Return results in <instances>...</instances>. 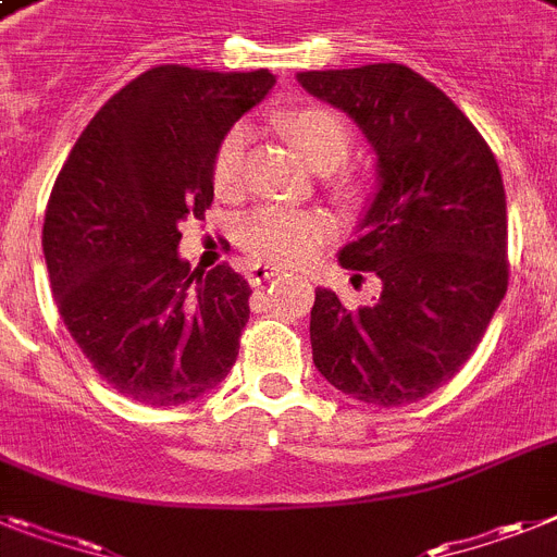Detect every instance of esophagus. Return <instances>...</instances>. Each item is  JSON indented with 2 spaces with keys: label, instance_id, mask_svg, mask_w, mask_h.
Wrapping results in <instances>:
<instances>
[{
  "label": "esophagus",
  "instance_id": "34e87169",
  "mask_svg": "<svg viewBox=\"0 0 557 557\" xmlns=\"http://www.w3.org/2000/svg\"><path fill=\"white\" fill-rule=\"evenodd\" d=\"M277 274H280L277 265L255 263V265H249V271H246V280H249L251 286H260V283H265V280H274Z\"/></svg>",
  "mask_w": 557,
  "mask_h": 557
}]
</instances>
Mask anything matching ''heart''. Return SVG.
Listing matches in <instances>:
<instances>
[{
  "label": "heart",
  "mask_w": 557,
  "mask_h": 557,
  "mask_svg": "<svg viewBox=\"0 0 557 557\" xmlns=\"http://www.w3.org/2000/svg\"><path fill=\"white\" fill-rule=\"evenodd\" d=\"M280 129L311 161V166L322 172L339 170L354 147V133L343 115L322 104L292 107L280 115ZM246 144L249 133L243 127L226 129L221 141L214 144L209 177L221 198L240 195ZM334 232V218L320 209L263 207L240 223V246L257 263L300 265L311 260Z\"/></svg>",
  "instance_id": "1"
}]
</instances>
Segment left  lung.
Segmentation results:
<instances>
[{
  "instance_id": "8db88e82",
  "label": "left lung",
  "mask_w": 557,
  "mask_h": 557,
  "mask_svg": "<svg viewBox=\"0 0 557 557\" xmlns=\"http://www.w3.org/2000/svg\"><path fill=\"white\" fill-rule=\"evenodd\" d=\"M297 82L348 112L380 158V191L339 263L373 271L382 294L350 311L317 288L314 366L350 399L401 408L465 368L507 294L502 170L473 121L405 64Z\"/></svg>"
}]
</instances>
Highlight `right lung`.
Segmentation results:
<instances>
[{
  "instance_id": "right-lung-1",
  "label": "right lung",
  "mask_w": 557,
  "mask_h": 557,
  "mask_svg": "<svg viewBox=\"0 0 557 557\" xmlns=\"http://www.w3.org/2000/svg\"><path fill=\"white\" fill-rule=\"evenodd\" d=\"M271 87L269 70H147L92 115L55 177L41 228L55 308L127 399L184 405L235 366L249 283L226 263L189 271L177 223L212 207L214 144Z\"/></svg>"
}]
</instances>
